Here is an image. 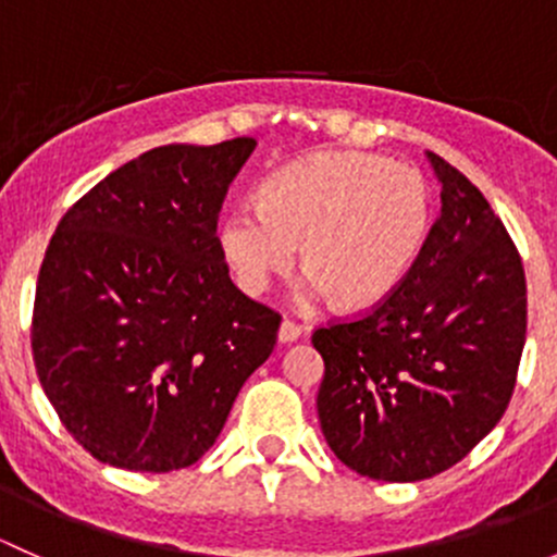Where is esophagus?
Returning a JSON list of instances; mask_svg holds the SVG:
<instances>
[{
  "label": "esophagus",
  "instance_id": "esophagus-1",
  "mask_svg": "<svg viewBox=\"0 0 557 557\" xmlns=\"http://www.w3.org/2000/svg\"><path fill=\"white\" fill-rule=\"evenodd\" d=\"M277 336L283 345H290V342H296L301 336V325L294 323V320H283V323H280Z\"/></svg>",
  "mask_w": 557,
  "mask_h": 557
}]
</instances>
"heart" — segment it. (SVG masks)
<instances>
[{
	"label": "heart",
	"instance_id": "b5f03b06",
	"mask_svg": "<svg viewBox=\"0 0 557 557\" xmlns=\"http://www.w3.org/2000/svg\"><path fill=\"white\" fill-rule=\"evenodd\" d=\"M434 223L429 180L374 153H312L280 166L218 223V247L245 294L288 272L299 245L307 290L372 310L401 288Z\"/></svg>",
	"mask_w": 557,
	"mask_h": 557
}]
</instances>
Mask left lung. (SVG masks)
Returning <instances> with one entry per match:
<instances>
[{
    "label": "left lung",
    "instance_id": "left-lung-1",
    "mask_svg": "<svg viewBox=\"0 0 557 557\" xmlns=\"http://www.w3.org/2000/svg\"><path fill=\"white\" fill-rule=\"evenodd\" d=\"M429 161L442 212L409 277L372 312L312 334L325 442L383 482L429 480L474 450L507 412L525 345L518 247L466 174Z\"/></svg>",
    "mask_w": 557,
    "mask_h": 557
}]
</instances>
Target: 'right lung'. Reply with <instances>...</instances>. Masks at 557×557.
I'll return each mask as SVG.
<instances>
[{"instance_id":"add662e5","label":"right lung","mask_w":557,"mask_h":557,"mask_svg":"<svg viewBox=\"0 0 557 557\" xmlns=\"http://www.w3.org/2000/svg\"><path fill=\"white\" fill-rule=\"evenodd\" d=\"M252 150V137L148 150L77 199L45 250L37 377L102 463H196L272 356L280 314L232 283L218 247V212Z\"/></svg>"}]
</instances>
